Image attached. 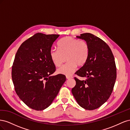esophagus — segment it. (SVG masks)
Returning <instances> with one entry per match:
<instances>
[{
	"label": "esophagus",
	"instance_id": "esophagus-1",
	"mask_svg": "<svg viewBox=\"0 0 130 130\" xmlns=\"http://www.w3.org/2000/svg\"><path fill=\"white\" fill-rule=\"evenodd\" d=\"M66 78L67 79H70V78H73L72 76H66Z\"/></svg>",
	"mask_w": 130,
	"mask_h": 130
}]
</instances>
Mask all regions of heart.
I'll return each instance as SVG.
<instances>
[{"instance_id":"heart-1","label":"heart","mask_w":130,"mask_h":130,"mask_svg":"<svg viewBox=\"0 0 130 130\" xmlns=\"http://www.w3.org/2000/svg\"><path fill=\"white\" fill-rule=\"evenodd\" d=\"M58 50L52 49L50 57L54 65L60 67L66 57L67 63L58 68V74L70 76L74 73L77 66H82L87 61L89 55V46L85 41H80L72 37L62 38L58 42Z\"/></svg>"}]
</instances>
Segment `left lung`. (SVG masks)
Returning a JSON list of instances; mask_svg holds the SVG:
<instances>
[{
  "label": "left lung",
  "mask_w": 130,
  "mask_h": 130,
  "mask_svg": "<svg viewBox=\"0 0 130 130\" xmlns=\"http://www.w3.org/2000/svg\"><path fill=\"white\" fill-rule=\"evenodd\" d=\"M76 37L87 43L89 55L85 64L75 73L86 79L75 77L76 85L72 92L81 107L93 110L103 105L111 95L117 77L115 57L109 46L94 35L85 33Z\"/></svg>",
  "instance_id": "1"
}]
</instances>
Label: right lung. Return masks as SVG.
I'll return each instance as SVG.
<instances>
[{
    "instance_id": "right-lung-1",
    "label": "right lung",
    "mask_w": 130,
    "mask_h": 130,
    "mask_svg": "<svg viewBox=\"0 0 130 130\" xmlns=\"http://www.w3.org/2000/svg\"><path fill=\"white\" fill-rule=\"evenodd\" d=\"M59 35L37 33L23 42L15 54L12 68L15 91L28 107L42 111L52 104L66 80V76H52L56 70L50 57Z\"/></svg>"
}]
</instances>
